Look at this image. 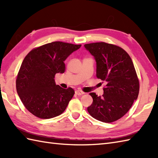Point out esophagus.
Returning <instances> with one entry per match:
<instances>
[{
	"label": "esophagus",
	"instance_id": "1",
	"mask_svg": "<svg viewBox=\"0 0 158 158\" xmlns=\"http://www.w3.org/2000/svg\"><path fill=\"white\" fill-rule=\"evenodd\" d=\"M75 94H76L77 95L81 96V95L83 94H85V92H83L82 90H81V89H77V90H76V91H75Z\"/></svg>",
	"mask_w": 158,
	"mask_h": 158
}]
</instances>
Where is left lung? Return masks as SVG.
<instances>
[{"instance_id":"left-lung-1","label":"left lung","mask_w":158,"mask_h":158,"mask_svg":"<svg viewBox=\"0 0 158 158\" xmlns=\"http://www.w3.org/2000/svg\"><path fill=\"white\" fill-rule=\"evenodd\" d=\"M96 61V77L106 83L104 94L92 92L88 111L94 118L111 123L126 115L137 99L139 80L132 60L120 47L105 42L84 45Z\"/></svg>"}]
</instances>
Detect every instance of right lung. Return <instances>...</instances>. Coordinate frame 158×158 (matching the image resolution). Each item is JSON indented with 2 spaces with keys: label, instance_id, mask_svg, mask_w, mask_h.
Here are the masks:
<instances>
[{
  "label": "right lung",
  "instance_id": "obj_1",
  "mask_svg": "<svg viewBox=\"0 0 158 158\" xmlns=\"http://www.w3.org/2000/svg\"><path fill=\"white\" fill-rule=\"evenodd\" d=\"M81 46L55 41L35 48L26 55L17 75L16 89L32 115L50 119L64 111L75 91L56 85L55 75L64 73V60Z\"/></svg>",
  "mask_w": 158,
  "mask_h": 158
}]
</instances>
